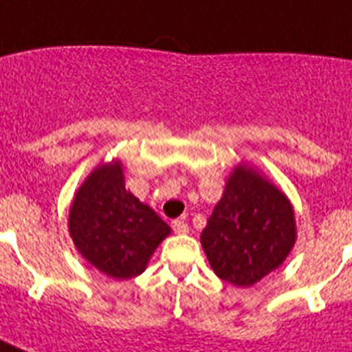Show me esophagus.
I'll return each mask as SVG.
<instances>
[{
    "label": "esophagus",
    "mask_w": 352,
    "mask_h": 352,
    "mask_svg": "<svg viewBox=\"0 0 352 352\" xmlns=\"http://www.w3.org/2000/svg\"><path fill=\"white\" fill-rule=\"evenodd\" d=\"M171 227H173V231H175L177 234H186V232L190 231V227H188V223H186L184 220H173Z\"/></svg>",
    "instance_id": "1"
}]
</instances>
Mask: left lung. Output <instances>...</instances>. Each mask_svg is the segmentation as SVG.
I'll list each match as a JSON object with an SVG mask.
<instances>
[{
	"label": "left lung",
	"mask_w": 352,
	"mask_h": 352,
	"mask_svg": "<svg viewBox=\"0 0 352 352\" xmlns=\"http://www.w3.org/2000/svg\"><path fill=\"white\" fill-rule=\"evenodd\" d=\"M295 241L290 199L249 162L232 168L200 234L212 272L247 288L281 267Z\"/></svg>",
	"instance_id": "left-lung-1"
}]
</instances>
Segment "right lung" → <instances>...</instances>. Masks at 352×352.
<instances>
[{
	"label": "right lung",
	"mask_w": 352,
	"mask_h": 352,
	"mask_svg": "<svg viewBox=\"0 0 352 352\" xmlns=\"http://www.w3.org/2000/svg\"><path fill=\"white\" fill-rule=\"evenodd\" d=\"M67 229L91 267L112 279L143 274L170 226L125 188L123 162H102L85 177L69 206Z\"/></svg>",
	"instance_id": "obj_1"
}]
</instances>
